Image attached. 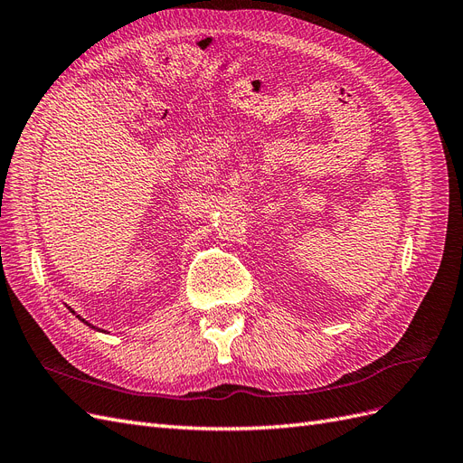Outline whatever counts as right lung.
<instances>
[{
  "instance_id": "1",
  "label": "right lung",
  "mask_w": 463,
  "mask_h": 463,
  "mask_svg": "<svg viewBox=\"0 0 463 463\" xmlns=\"http://www.w3.org/2000/svg\"><path fill=\"white\" fill-rule=\"evenodd\" d=\"M71 313H73V311H71ZM79 318H80V317H79ZM80 320H82V322H85V325H89V322H87L85 318H80ZM89 326H92V325H89ZM92 328H94V326H92Z\"/></svg>"
}]
</instances>
